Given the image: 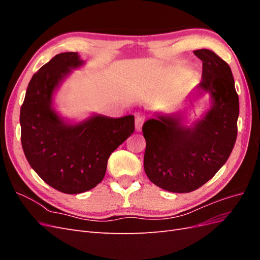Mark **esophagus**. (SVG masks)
Wrapping results in <instances>:
<instances>
[{"mask_svg":"<svg viewBox=\"0 0 260 260\" xmlns=\"http://www.w3.org/2000/svg\"><path fill=\"white\" fill-rule=\"evenodd\" d=\"M145 116L143 115V113H137L136 114V130L139 132L142 129V124L144 121Z\"/></svg>","mask_w":260,"mask_h":260,"instance_id":"obj_1","label":"esophagus"}]
</instances>
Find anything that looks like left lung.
<instances>
[{
	"instance_id": "1",
	"label": "left lung",
	"mask_w": 260,
	"mask_h": 260,
	"mask_svg": "<svg viewBox=\"0 0 260 260\" xmlns=\"http://www.w3.org/2000/svg\"><path fill=\"white\" fill-rule=\"evenodd\" d=\"M203 61L200 88L210 93L212 106L193 128H182L178 117L158 116L142 127L146 141L144 170L164 190H198L221 168L238 136L239 95L230 66L207 49L194 51Z\"/></svg>"
}]
</instances>
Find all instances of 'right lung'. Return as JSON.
I'll use <instances>...</instances> for the list:
<instances>
[{
  "instance_id": "right-lung-1",
  "label": "right lung",
  "mask_w": 260,
  "mask_h": 260,
  "mask_svg": "<svg viewBox=\"0 0 260 260\" xmlns=\"http://www.w3.org/2000/svg\"><path fill=\"white\" fill-rule=\"evenodd\" d=\"M77 52L55 56L32 76L20 108L21 145L44 182L66 194L91 190L103 180L109 156L135 132V117L103 116L76 125L62 122L52 95L70 68L82 65Z\"/></svg>"
}]
</instances>
